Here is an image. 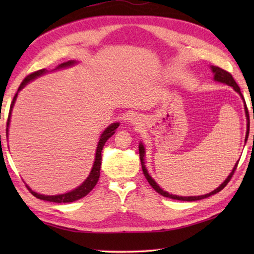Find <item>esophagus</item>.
<instances>
[{
	"mask_svg": "<svg viewBox=\"0 0 254 254\" xmlns=\"http://www.w3.org/2000/svg\"><path fill=\"white\" fill-rule=\"evenodd\" d=\"M137 121H139V120H137V118H136V117H133V118L131 119V122H132L133 124H137V123H136Z\"/></svg>",
	"mask_w": 254,
	"mask_h": 254,
	"instance_id": "obj_1",
	"label": "esophagus"
}]
</instances>
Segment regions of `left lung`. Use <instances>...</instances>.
<instances>
[{
  "label": "left lung",
  "mask_w": 254,
  "mask_h": 254,
  "mask_svg": "<svg viewBox=\"0 0 254 254\" xmlns=\"http://www.w3.org/2000/svg\"><path fill=\"white\" fill-rule=\"evenodd\" d=\"M210 69H212V72L214 74V80H215V81H218V83L225 84V85H227V86H231V87H233L234 91H235L236 93H239V95H240L241 98H242V100H243V103H244V111H246V117H247V133H246V142H247V140H248V137H249V131H250V119H249V112H248V107H247V104H246V101H244V97H243V95H242V93H241V91H240L239 85L236 84V81L234 80V78H233V77H232V75L230 74V72H227L226 70L222 69V68L216 67V66H210ZM253 117H254V115H253ZM253 136H254V135H253ZM139 152H140V160H141V165H142V171H143V174H144V176H145V178H147L148 183H149L150 185H151V187L154 189V190H156L157 192H159V194L162 195V196L168 197V198H173V199H177V200H184V201H192V200L204 199V198H207V197L212 196V195H214V194H217L218 191H221L222 189L226 186L227 183H229L230 180H231L232 176H233L234 171H235V169H236V167H238L239 160H240V159H239L238 162L235 163L234 168L232 169L230 175L227 176V178H226V179L224 180V182H223L216 189H214L213 191L208 192V194L201 195V196H188V197L186 196V197H183V196H177V195L169 194L168 191H165L162 188L159 187V185H158L156 182H154V179H152L151 176L149 175L148 170H147V168H145V165H144L145 149H144V147H143L142 142H140V144H139Z\"/></svg>",
  "instance_id": "obj_1"
}]
</instances>
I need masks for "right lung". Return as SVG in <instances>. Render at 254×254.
I'll return each instance as SVG.
<instances>
[{"label": "right lung", "mask_w": 254, "mask_h": 254, "mask_svg": "<svg viewBox=\"0 0 254 254\" xmlns=\"http://www.w3.org/2000/svg\"><path fill=\"white\" fill-rule=\"evenodd\" d=\"M77 62L76 60H69V62H66V63H63L60 64L59 66H57L55 68L54 70H59V69H64V68H68V67H71L76 65ZM48 72V70L47 69H40L38 71H34L32 72V74L28 75L25 78L23 79L22 83H21L20 87L18 89V92H16V94L13 97V101H12L11 103V106H10V112H8V118H7V127H6V136L8 134V126H10V120H11V113H12V109H13L14 106V103L16 101V97H18V93L22 89L25 85H27L28 83H30V81L34 80L36 78H38V77H40L42 75H45ZM120 123L117 122V123H112L110 124L109 127H107L104 131H103V133L100 136V140H98V143H97V148H96V153H95V161H94L93 163V167H92V170L91 173H89L88 177L85 179V182L79 185L78 187L72 189V190L68 191V192H65V194H60V195H44V194H38V192H36L34 190H32L31 188H30L28 185L27 187L30 190V192L33 196H36L37 198L39 199H42V200H47V201H53V203H71V201H75V200H78L80 198H83V197H85L86 195L88 194L89 191L92 190V189L95 187V185L97 184L98 182V178H100V170H101V163H102V150H103V147H104V144L107 140L110 139V137L114 134L115 133V130L119 127Z\"/></svg>", "instance_id": "obj_1"}]
</instances>
